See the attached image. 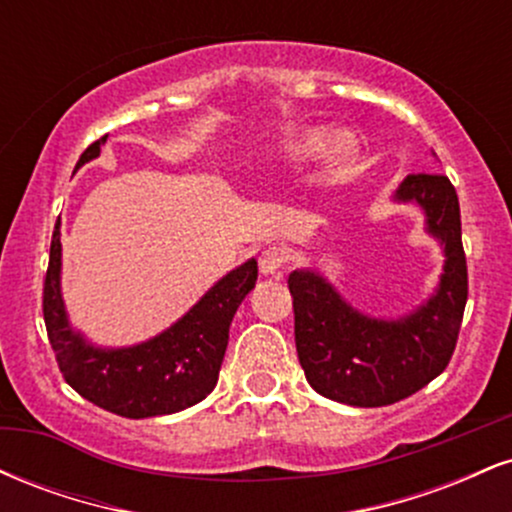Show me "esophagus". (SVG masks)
<instances>
[{"label": "esophagus", "instance_id": "esophagus-1", "mask_svg": "<svg viewBox=\"0 0 512 512\" xmlns=\"http://www.w3.org/2000/svg\"><path fill=\"white\" fill-rule=\"evenodd\" d=\"M286 260H289V252H286L284 248H276V245H272V248L262 250L260 255V272L262 274H276L284 269Z\"/></svg>", "mask_w": 512, "mask_h": 512}]
</instances>
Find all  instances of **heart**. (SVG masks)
<instances>
[{
	"mask_svg": "<svg viewBox=\"0 0 512 512\" xmlns=\"http://www.w3.org/2000/svg\"><path fill=\"white\" fill-rule=\"evenodd\" d=\"M322 137H317V134H310V137H303L301 142L293 144V154L301 156V158H310V156H317L322 151Z\"/></svg>",
	"mask_w": 512,
	"mask_h": 512,
	"instance_id": "heart-1",
	"label": "heart"
}]
</instances>
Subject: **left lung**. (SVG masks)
Here are the masks:
<instances>
[{
	"label": "left lung",
	"mask_w": 512,
	"mask_h": 512,
	"mask_svg": "<svg viewBox=\"0 0 512 512\" xmlns=\"http://www.w3.org/2000/svg\"><path fill=\"white\" fill-rule=\"evenodd\" d=\"M395 199L426 211L445 248L436 296L402 320H373L342 301L315 272H291L293 332L310 387L351 407H385L414 395L448 368L467 305L460 202L440 173H411Z\"/></svg>",
	"instance_id": "1"
}]
</instances>
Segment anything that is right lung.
I'll use <instances>...</instances> for the list:
<instances>
[{"mask_svg": "<svg viewBox=\"0 0 512 512\" xmlns=\"http://www.w3.org/2000/svg\"><path fill=\"white\" fill-rule=\"evenodd\" d=\"M108 134L81 154L76 168L101 154ZM60 219L50 243L43 286L45 330L69 385L96 407L127 419L175 414L202 402L219 380L228 327L238 305L255 289L257 262L233 269L170 330L129 349H96L72 332L60 293Z\"/></svg>", "mask_w": 512, "mask_h": 512, "instance_id": "right-lung-1", "label": "right lung"}]
</instances>
